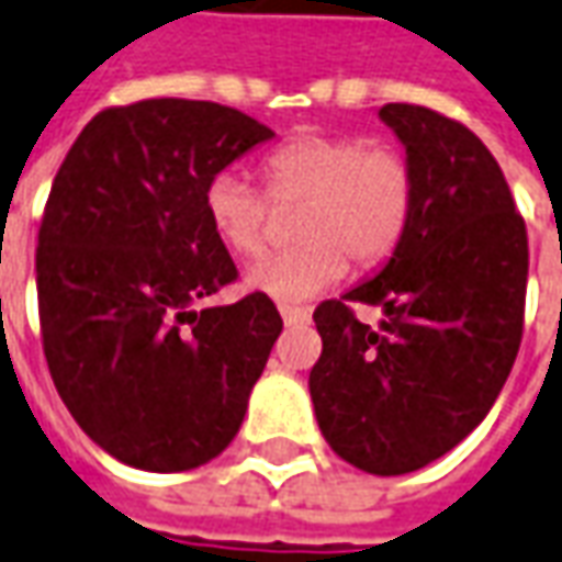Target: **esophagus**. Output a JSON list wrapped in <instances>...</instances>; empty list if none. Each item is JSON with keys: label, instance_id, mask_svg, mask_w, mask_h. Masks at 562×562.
Instances as JSON below:
<instances>
[{"label": "esophagus", "instance_id": "1", "mask_svg": "<svg viewBox=\"0 0 562 562\" xmlns=\"http://www.w3.org/2000/svg\"><path fill=\"white\" fill-rule=\"evenodd\" d=\"M280 316L285 326H304V323L311 319V313L304 311V307H289V304L280 307Z\"/></svg>", "mask_w": 562, "mask_h": 562}]
</instances>
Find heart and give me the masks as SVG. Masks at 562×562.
Instances as JSON below:
<instances>
[{
    "label": "heart",
    "instance_id": "b5f03b06",
    "mask_svg": "<svg viewBox=\"0 0 562 562\" xmlns=\"http://www.w3.org/2000/svg\"><path fill=\"white\" fill-rule=\"evenodd\" d=\"M273 200H304L297 236L304 246L255 261L246 285L282 304L323 295L357 265L387 258L409 227L415 178L406 156L372 147L360 135H301L265 159ZM215 236L233 255H255L265 243L270 200L249 175L221 169L202 190Z\"/></svg>",
    "mask_w": 562,
    "mask_h": 562
}]
</instances>
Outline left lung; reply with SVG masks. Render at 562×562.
Wrapping results in <instances>:
<instances>
[{
  "label": "left lung",
  "instance_id": "1",
  "mask_svg": "<svg viewBox=\"0 0 562 562\" xmlns=\"http://www.w3.org/2000/svg\"><path fill=\"white\" fill-rule=\"evenodd\" d=\"M378 120L415 178L409 227L375 277L313 313L323 353L311 400L335 456L400 476L456 449L498 400L520 350L529 246L471 128L415 104H384ZM350 303L385 319L366 327Z\"/></svg>",
  "mask_w": 562,
  "mask_h": 562
}]
</instances>
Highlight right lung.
<instances>
[{"instance_id": "1", "label": "right lung", "mask_w": 562, "mask_h": 562, "mask_svg": "<svg viewBox=\"0 0 562 562\" xmlns=\"http://www.w3.org/2000/svg\"><path fill=\"white\" fill-rule=\"evenodd\" d=\"M277 137L233 106L153 98L98 113L57 169L36 292L45 360L76 425L137 471H193L246 418L282 319L236 280L202 190Z\"/></svg>"}]
</instances>
